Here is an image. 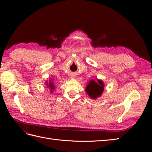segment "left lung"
I'll return each mask as SVG.
<instances>
[{"instance_id": "8db88e82", "label": "left lung", "mask_w": 152, "mask_h": 152, "mask_svg": "<svg viewBox=\"0 0 152 152\" xmlns=\"http://www.w3.org/2000/svg\"><path fill=\"white\" fill-rule=\"evenodd\" d=\"M104 85L103 82L98 80L96 82L94 80H91L87 85L85 91L92 99H96L102 94L104 90Z\"/></svg>"}]
</instances>
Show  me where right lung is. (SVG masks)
<instances>
[{
    "instance_id": "1",
    "label": "right lung",
    "mask_w": 152,
    "mask_h": 152,
    "mask_svg": "<svg viewBox=\"0 0 152 152\" xmlns=\"http://www.w3.org/2000/svg\"><path fill=\"white\" fill-rule=\"evenodd\" d=\"M46 85H47V86L49 87V88L50 89V92L53 93V90H54V89H55V86H54V84L53 83V81H52V80L49 81V83L48 82H46Z\"/></svg>"
}]
</instances>
